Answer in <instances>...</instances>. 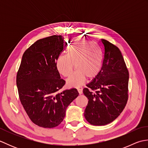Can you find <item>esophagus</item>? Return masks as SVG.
<instances>
[{"mask_svg":"<svg viewBox=\"0 0 148 148\" xmlns=\"http://www.w3.org/2000/svg\"><path fill=\"white\" fill-rule=\"evenodd\" d=\"M77 92H78V93H79V95H81V94L83 93V90L81 88H77Z\"/></svg>","mask_w":148,"mask_h":148,"instance_id":"esophagus-1","label":"esophagus"}]
</instances>
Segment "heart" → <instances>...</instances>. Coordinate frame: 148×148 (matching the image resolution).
<instances>
[{"instance_id":"1","label":"heart","mask_w":148,"mask_h":148,"mask_svg":"<svg viewBox=\"0 0 148 148\" xmlns=\"http://www.w3.org/2000/svg\"><path fill=\"white\" fill-rule=\"evenodd\" d=\"M102 55L100 49L92 42L86 39L78 40L67 49V55L60 56L56 61V67L63 76L70 75L76 65L77 71L66 80L69 87H79L86 77H95L100 71Z\"/></svg>"}]
</instances>
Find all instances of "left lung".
I'll return each mask as SVG.
<instances>
[{
    "label": "left lung",
    "instance_id": "left-lung-1",
    "mask_svg": "<svg viewBox=\"0 0 148 148\" xmlns=\"http://www.w3.org/2000/svg\"><path fill=\"white\" fill-rule=\"evenodd\" d=\"M102 66L99 74L83 89L88 103L84 116L91 125L102 126L114 120L128 100L129 74L120 50L107 40H100Z\"/></svg>",
    "mask_w": 148,
    "mask_h": 148
}]
</instances>
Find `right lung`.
<instances>
[{
    "instance_id": "add662e5",
    "label": "right lung",
    "mask_w": 148,
    "mask_h": 148,
    "mask_svg": "<svg viewBox=\"0 0 148 148\" xmlns=\"http://www.w3.org/2000/svg\"><path fill=\"white\" fill-rule=\"evenodd\" d=\"M65 44L62 36L37 40L24 52L17 72L20 102L31 121L40 127L60 124L66 109L79 95L76 88L58 92L65 81L60 79L56 61Z\"/></svg>"
}]
</instances>
